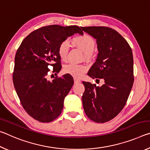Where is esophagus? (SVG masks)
<instances>
[{
    "label": "esophagus",
    "mask_w": 150,
    "mask_h": 150,
    "mask_svg": "<svg viewBox=\"0 0 150 150\" xmlns=\"http://www.w3.org/2000/svg\"><path fill=\"white\" fill-rule=\"evenodd\" d=\"M74 83H75V84H77V83H81V81L79 79H77L74 78Z\"/></svg>",
    "instance_id": "esophagus-1"
}]
</instances>
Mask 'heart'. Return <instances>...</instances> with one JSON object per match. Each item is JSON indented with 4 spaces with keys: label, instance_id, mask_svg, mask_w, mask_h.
<instances>
[{
    "label": "heart",
    "instance_id": "obj_1",
    "mask_svg": "<svg viewBox=\"0 0 150 150\" xmlns=\"http://www.w3.org/2000/svg\"><path fill=\"white\" fill-rule=\"evenodd\" d=\"M75 44L79 47L85 54H90L93 52L95 47V42L92 37L87 34L78 35L73 39ZM70 47V44L68 40H63L58 47V54L61 59L66 60L67 58L68 52ZM87 67L85 65L77 64V63H69L64 66V72L69 74L73 77L79 78L87 71Z\"/></svg>",
    "mask_w": 150,
    "mask_h": 150
}]
</instances>
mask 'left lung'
<instances>
[{
    "mask_svg": "<svg viewBox=\"0 0 150 150\" xmlns=\"http://www.w3.org/2000/svg\"><path fill=\"white\" fill-rule=\"evenodd\" d=\"M81 29L96 40L98 51L87 75L105 81L101 87L83 81V108L91 120L104 123L118 115L128 100L134 83L132 52L126 40L110 28L89 26Z\"/></svg>",
    "mask_w": 150,
    "mask_h": 150,
    "instance_id": "8db88e82",
    "label": "left lung"
}]
</instances>
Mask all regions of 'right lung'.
<instances>
[{
  "instance_id": "right-lung-1",
  "label": "right lung",
  "mask_w": 150,
  "mask_h": 150,
  "mask_svg": "<svg viewBox=\"0 0 150 150\" xmlns=\"http://www.w3.org/2000/svg\"><path fill=\"white\" fill-rule=\"evenodd\" d=\"M77 33L83 35L77 26L40 28L28 35L16 52L13 73L15 90L26 112L41 122H50L60 115L65 97L74 83L69 74L52 81L47 79V74L50 65L53 66L55 74L60 71L59 45Z\"/></svg>"
}]
</instances>
